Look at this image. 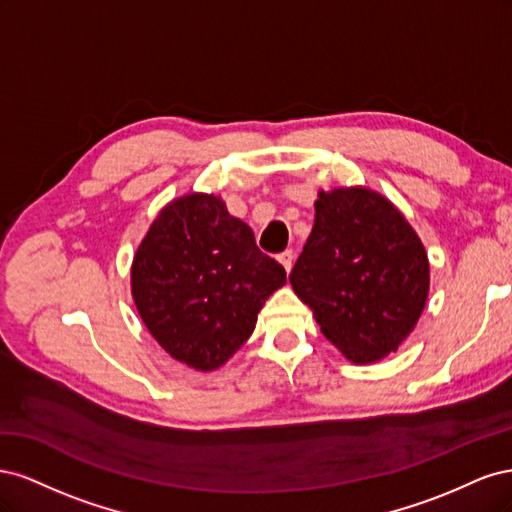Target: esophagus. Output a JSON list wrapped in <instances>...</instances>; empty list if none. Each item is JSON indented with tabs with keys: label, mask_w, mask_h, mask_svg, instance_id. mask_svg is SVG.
<instances>
[{
	"label": "esophagus",
	"mask_w": 512,
	"mask_h": 512,
	"mask_svg": "<svg viewBox=\"0 0 512 512\" xmlns=\"http://www.w3.org/2000/svg\"><path fill=\"white\" fill-rule=\"evenodd\" d=\"M277 260L282 262V267L286 269V273H290V271H292V265H294V254H292V250H286L284 254L277 256Z\"/></svg>",
	"instance_id": "esophagus-1"
}]
</instances>
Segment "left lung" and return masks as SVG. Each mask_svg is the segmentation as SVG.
<instances>
[{
    "mask_svg": "<svg viewBox=\"0 0 512 512\" xmlns=\"http://www.w3.org/2000/svg\"><path fill=\"white\" fill-rule=\"evenodd\" d=\"M303 252L290 273L322 335L350 363L397 352L429 297L423 241L389 198L365 185L320 190Z\"/></svg>",
    "mask_w": 512,
    "mask_h": 512,
    "instance_id": "left-lung-1",
    "label": "left lung"
}]
</instances>
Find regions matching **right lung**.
<instances>
[{
  "label": "right lung",
  "mask_w": 512,
  "mask_h": 512,
  "mask_svg": "<svg viewBox=\"0 0 512 512\" xmlns=\"http://www.w3.org/2000/svg\"><path fill=\"white\" fill-rule=\"evenodd\" d=\"M286 284L254 232L215 194L170 200L151 222L130 269L132 299L151 337L196 371L220 369Z\"/></svg>",
  "instance_id": "1"
}]
</instances>
